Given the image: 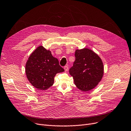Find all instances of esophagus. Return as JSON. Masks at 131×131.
I'll use <instances>...</instances> for the list:
<instances>
[{"label":"esophagus","mask_w":131,"mask_h":131,"mask_svg":"<svg viewBox=\"0 0 131 131\" xmlns=\"http://www.w3.org/2000/svg\"><path fill=\"white\" fill-rule=\"evenodd\" d=\"M64 70H65V72L68 71V67L67 66H65L64 67Z\"/></svg>","instance_id":"34e87169"}]
</instances>
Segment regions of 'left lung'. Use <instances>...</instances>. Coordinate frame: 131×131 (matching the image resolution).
<instances>
[{
	"label": "left lung",
	"mask_w": 131,
	"mask_h": 131,
	"mask_svg": "<svg viewBox=\"0 0 131 131\" xmlns=\"http://www.w3.org/2000/svg\"><path fill=\"white\" fill-rule=\"evenodd\" d=\"M75 57L70 74L75 85L81 91H90L97 86L104 75L102 61L97 53L86 48L77 49Z\"/></svg>",
	"instance_id": "1"
}]
</instances>
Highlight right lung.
Listing matches in <instances>:
<instances>
[{
	"mask_svg": "<svg viewBox=\"0 0 131 131\" xmlns=\"http://www.w3.org/2000/svg\"><path fill=\"white\" fill-rule=\"evenodd\" d=\"M64 71L58 60L42 46L32 52L25 65L27 79L32 86L41 90H46L51 86L56 74Z\"/></svg>",
	"mask_w": 131,
	"mask_h": 131,
	"instance_id": "obj_1",
	"label": "right lung"
}]
</instances>
